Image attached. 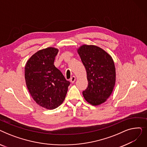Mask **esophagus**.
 I'll list each match as a JSON object with an SVG mask.
<instances>
[{"label":"esophagus","instance_id":"34e87169","mask_svg":"<svg viewBox=\"0 0 147 147\" xmlns=\"http://www.w3.org/2000/svg\"><path fill=\"white\" fill-rule=\"evenodd\" d=\"M76 77L75 76H73L72 78L70 79V82H71V83H74L75 81H76Z\"/></svg>","mask_w":147,"mask_h":147}]
</instances>
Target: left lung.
<instances>
[{"instance_id":"obj_1","label":"left lung","mask_w":147,"mask_h":147,"mask_svg":"<svg viewBox=\"0 0 147 147\" xmlns=\"http://www.w3.org/2000/svg\"><path fill=\"white\" fill-rule=\"evenodd\" d=\"M78 51L87 72L88 85L83 91L84 99L93 105L104 103L111 95L115 82L111 57L95 45H82Z\"/></svg>"}]
</instances>
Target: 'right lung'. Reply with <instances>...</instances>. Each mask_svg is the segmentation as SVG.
<instances>
[{"mask_svg": "<svg viewBox=\"0 0 147 147\" xmlns=\"http://www.w3.org/2000/svg\"><path fill=\"white\" fill-rule=\"evenodd\" d=\"M58 49L47 48L37 51L25 66L26 85L40 106L55 109L63 102L70 82L53 64Z\"/></svg>", "mask_w": 147, "mask_h": 147, "instance_id": "1", "label": "right lung"}]
</instances>
